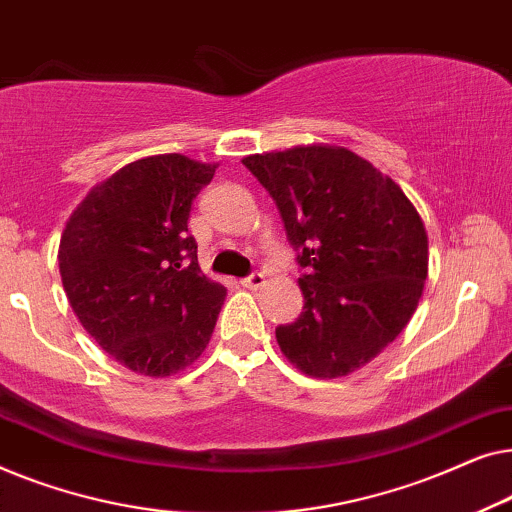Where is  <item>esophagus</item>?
<instances>
[{"label": "esophagus", "mask_w": 512, "mask_h": 512, "mask_svg": "<svg viewBox=\"0 0 512 512\" xmlns=\"http://www.w3.org/2000/svg\"><path fill=\"white\" fill-rule=\"evenodd\" d=\"M263 284H265V277L261 275V272H254V275H249V277H244V279H242V286H244V289H251V291H254V289H261Z\"/></svg>", "instance_id": "esophagus-1"}]
</instances>
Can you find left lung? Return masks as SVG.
Returning <instances> with one entry per match:
<instances>
[{
    "instance_id": "left-lung-1",
    "label": "left lung",
    "mask_w": 512,
    "mask_h": 512,
    "mask_svg": "<svg viewBox=\"0 0 512 512\" xmlns=\"http://www.w3.org/2000/svg\"><path fill=\"white\" fill-rule=\"evenodd\" d=\"M277 202L298 249L305 305L277 326L300 373L335 380L408 326L429 275V237L394 179L345 146L307 144L242 158Z\"/></svg>"
}]
</instances>
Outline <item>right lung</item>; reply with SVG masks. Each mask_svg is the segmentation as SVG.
I'll use <instances>...</instances> for the list:
<instances>
[{"mask_svg": "<svg viewBox=\"0 0 512 512\" xmlns=\"http://www.w3.org/2000/svg\"><path fill=\"white\" fill-rule=\"evenodd\" d=\"M214 163L160 153L93 186L62 230L58 263L76 319L132 373L167 377L205 352L226 286L202 275L188 235Z\"/></svg>", "mask_w": 512, "mask_h": 512, "instance_id": "obj_1", "label": "right lung"}]
</instances>
